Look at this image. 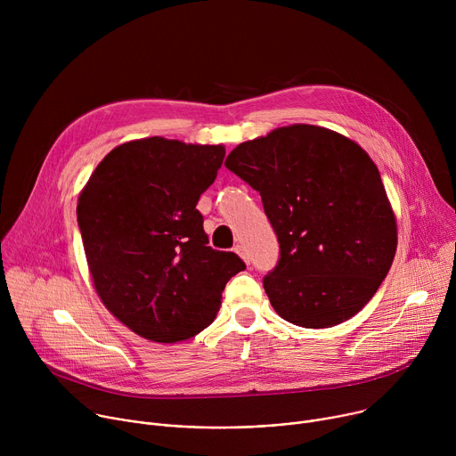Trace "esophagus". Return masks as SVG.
Listing matches in <instances>:
<instances>
[{
	"mask_svg": "<svg viewBox=\"0 0 456 456\" xmlns=\"http://www.w3.org/2000/svg\"><path fill=\"white\" fill-rule=\"evenodd\" d=\"M234 250L240 254V257L243 259V262H245L247 265L250 264V262H248V254H247V250H245V247H243V245H236V247H234Z\"/></svg>",
	"mask_w": 456,
	"mask_h": 456,
	"instance_id": "1",
	"label": "esophagus"
}]
</instances>
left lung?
Masks as SVG:
<instances>
[{
  "mask_svg": "<svg viewBox=\"0 0 456 456\" xmlns=\"http://www.w3.org/2000/svg\"><path fill=\"white\" fill-rule=\"evenodd\" d=\"M225 167L262 197L280 241L264 278L274 310L330 329L377 292L397 250L395 215L368 153L327 127L292 124L236 146Z\"/></svg>",
  "mask_w": 456,
  "mask_h": 456,
  "instance_id": "1",
  "label": "left lung"
}]
</instances>
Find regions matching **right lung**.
<instances>
[{"mask_svg": "<svg viewBox=\"0 0 456 456\" xmlns=\"http://www.w3.org/2000/svg\"><path fill=\"white\" fill-rule=\"evenodd\" d=\"M224 146L162 137L111 150L79 194L77 224L94 287L129 330L155 343L197 336L215 321L227 281L245 269L215 250L197 209Z\"/></svg>", "mask_w": 456, "mask_h": 456, "instance_id": "obj_1", "label": "right lung"}]
</instances>
